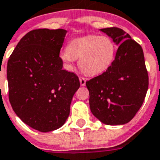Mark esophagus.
Masks as SVG:
<instances>
[{
  "instance_id": "1",
  "label": "esophagus",
  "mask_w": 160,
  "mask_h": 160,
  "mask_svg": "<svg viewBox=\"0 0 160 160\" xmlns=\"http://www.w3.org/2000/svg\"><path fill=\"white\" fill-rule=\"evenodd\" d=\"M80 86H84L86 85V79L84 77H80Z\"/></svg>"
}]
</instances>
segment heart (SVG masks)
<instances>
[{
    "mask_svg": "<svg viewBox=\"0 0 160 160\" xmlns=\"http://www.w3.org/2000/svg\"><path fill=\"white\" fill-rule=\"evenodd\" d=\"M116 51L115 44L108 36L86 35L70 41L68 47L60 52V58L68 66L79 59L80 70L86 75L94 76L111 67Z\"/></svg>",
    "mask_w": 160,
    "mask_h": 160,
    "instance_id": "heart-1",
    "label": "heart"
}]
</instances>
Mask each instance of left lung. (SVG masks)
Segmentation results:
<instances>
[{
  "label": "left lung",
  "mask_w": 160,
  "mask_h": 160,
  "mask_svg": "<svg viewBox=\"0 0 160 160\" xmlns=\"http://www.w3.org/2000/svg\"><path fill=\"white\" fill-rule=\"evenodd\" d=\"M119 46L108 69L86 81L90 108L105 125H125L142 107L148 88V74L142 48L123 29H100Z\"/></svg>",
  "instance_id": "8db88e82"
}]
</instances>
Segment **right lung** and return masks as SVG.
<instances>
[{
  "mask_svg": "<svg viewBox=\"0 0 160 160\" xmlns=\"http://www.w3.org/2000/svg\"><path fill=\"white\" fill-rule=\"evenodd\" d=\"M67 30L34 29L15 47L8 62L9 101L21 120L48 132L68 119L80 84L76 74L62 69L59 52Z\"/></svg>",
  "mask_w": 160,
  "mask_h": 160,
  "instance_id": "obj_1",
  "label": "right lung"
}]
</instances>
